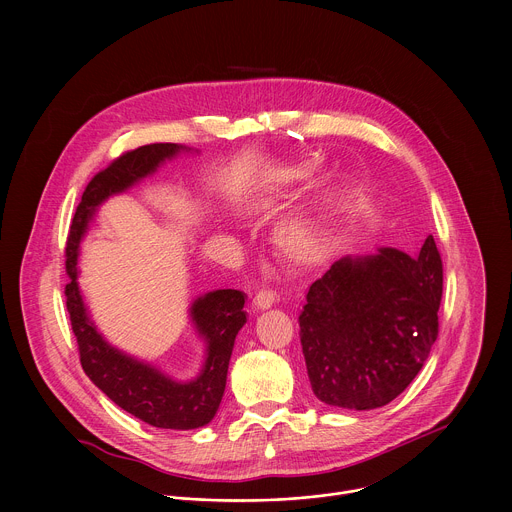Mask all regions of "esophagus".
I'll use <instances>...</instances> for the list:
<instances>
[{
  "instance_id": "34e87169",
  "label": "esophagus",
  "mask_w": 512,
  "mask_h": 512,
  "mask_svg": "<svg viewBox=\"0 0 512 512\" xmlns=\"http://www.w3.org/2000/svg\"><path fill=\"white\" fill-rule=\"evenodd\" d=\"M276 299H278V295L272 292V290H260V292L254 295L252 305L256 309H268V307H272L276 303Z\"/></svg>"
}]
</instances>
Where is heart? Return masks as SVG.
Returning a JSON list of instances; mask_svg holds the SVG:
<instances>
[{"label":"heart","instance_id":"1","mask_svg":"<svg viewBox=\"0 0 512 512\" xmlns=\"http://www.w3.org/2000/svg\"><path fill=\"white\" fill-rule=\"evenodd\" d=\"M313 173H315V165L307 163V161L293 163L290 167H286L284 171H280V175L276 179V187L268 189L264 195L254 199V207L256 209H272L280 201L284 187L303 183ZM276 242H278V248L282 250V254L297 266H313V264L321 262L327 254V234L319 224H315L311 220H288L278 230Z\"/></svg>","mask_w":512,"mask_h":512}]
</instances>
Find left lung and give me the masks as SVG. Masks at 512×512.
Returning <instances> with one entry per match:
<instances>
[{
    "instance_id": "left-lung-1",
    "label": "left lung",
    "mask_w": 512,
    "mask_h": 512,
    "mask_svg": "<svg viewBox=\"0 0 512 512\" xmlns=\"http://www.w3.org/2000/svg\"><path fill=\"white\" fill-rule=\"evenodd\" d=\"M443 266L430 234L416 258L380 248L337 260L307 292L299 337L313 394L349 410L392 402L438 339Z\"/></svg>"
}]
</instances>
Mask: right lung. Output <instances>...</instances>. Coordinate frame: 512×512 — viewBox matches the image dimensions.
<instances>
[{
    "mask_svg": "<svg viewBox=\"0 0 512 512\" xmlns=\"http://www.w3.org/2000/svg\"><path fill=\"white\" fill-rule=\"evenodd\" d=\"M183 146L149 144L116 157L106 169L98 171L86 185L76 207L67 238V309L78 343L80 365L88 378L122 410L149 426L163 430H195L209 424L226 386V372L234 339L246 323L244 293L217 290L191 305V319L207 343V361L201 374L191 382H175L157 368L136 361L108 345L90 321L76 278L78 244L86 232L96 207L110 195L122 193L151 175L159 163L175 157Z\"/></svg>",
    "mask_w": 512,
    "mask_h": 512,
    "instance_id": "1",
    "label": "right lung"
}]
</instances>
